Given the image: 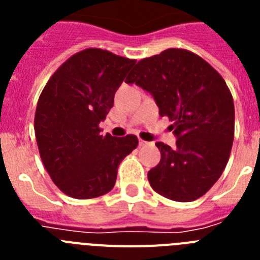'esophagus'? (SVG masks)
<instances>
[{
	"label": "esophagus",
	"instance_id": "34e87169",
	"mask_svg": "<svg viewBox=\"0 0 260 260\" xmlns=\"http://www.w3.org/2000/svg\"><path fill=\"white\" fill-rule=\"evenodd\" d=\"M147 144H148V142L143 141V139H139V146L144 147V146H147Z\"/></svg>",
	"mask_w": 260,
	"mask_h": 260
}]
</instances>
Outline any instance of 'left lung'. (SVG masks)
Masks as SVG:
<instances>
[{"instance_id":"8db88e82","label":"left lung","mask_w":260,"mask_h":260,"mask_svg":"<svg viewBox=\"0 0 260 260\" xmlns=\"http://www.w3.org/2000/svg\"><path fill=\"white\" fill-rule=\"evenodd\" d=\"M127 83L153 96L177 137L174 148L156 143L161 160L148 172L151 187L176 202L201 198L222 174L233 144L234 104L225 80L198 54L171 48L141 59Z\"/></svg>"}]
</instances>
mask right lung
<instances>
[{
    "label": "right lung",
    "instance_id": "add662e5",
    "mask_svg": "<svg viewBox=\"0 0 260 260\" xmlns=\"http://www.w3.org/2000/svg\"><path fill=\"white\" fill-rule=\"evenodd\" d=\"M135 59L88 48L75 53L45 84L35 113L41 161L56 186L71 198L91 199L113 189L119 162L138 138L102 135L99 123Z\"/></svg>",
    "mask_w": 260,
    "mask_h": 260
}]
</instances>
